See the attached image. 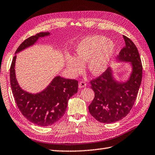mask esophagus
<instances>
[{
  "mask_svg": "<svg viewBox=\"0 0 155 155\" xmlns=\"http://www.w3.org/2000/svg\"><path fill=\"white\" fill-rule=\"evenodd\" d=\"M86 86V83L85 81H81L79 82V87L83 88Z\"/></svg>",
  "mask_w": 155,
  "mask_h": 155,
  "instance_id": "obj_1",
  "label": "esophagus"
}]
</instances>
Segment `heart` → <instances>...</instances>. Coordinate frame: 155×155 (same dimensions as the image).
<instances>
[{
  "instance_id": "heart-1",
  "label": "heart",
  "mask_w": 155,
  "mask_h": 155,
  "mask_svg": "<svg viewBox=\"0 0 155 155\" xmlns=\"http://www.w3.org/2000/svg\"><path fill=\"white\" fill-rule=\"evenodd\" d=\"M114 51V43L102 35L85 37L75 47V57L68 55L66 64L71 74L77 75L87 63L89 72L94 75L104 73L110 64Z\"/></svg>"
}]
</instances>
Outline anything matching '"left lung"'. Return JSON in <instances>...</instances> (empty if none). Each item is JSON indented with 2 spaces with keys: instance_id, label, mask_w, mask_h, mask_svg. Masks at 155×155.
Segmentation results:
<instances>
[{
  "instance_id": "8db88e82",
  "label": "left lung",
  "mask_w": 155,
  "mask_h": 155,
  "mask_svg": "<svg viewBox=\"0 0 155 155\" xmlns=\"http://www.w3.org/2000/svg\"><path fill=\"white\" fill-rule=\"evenodd\" d=\"M126 46L118 56L120 61L130 62L132 73L125 83L113 79L110 68L99 77L90 81L95 97L89 106V110L98 121L112 123L126 117L133 107L142 80V63L137 48L130 39L123 35Z\"/></svg>"
}]
</instances>
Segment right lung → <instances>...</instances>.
I'll return each mask as SVG.
<instances>
[{
  "label": "right lung",
  "instance_id": "add662e5",
  "mask_svg": "<svg viewBox=\"0 0 155 155\" xmlns=\"http://www.w3.org/2000/svg\"><path fill=\"white\" fill-rule=\"evenodd\" d=\"M48 32H41L26 39L18 47L16 53L31 46L40 37L49 35ZM14 56L10 69L11 88L15 101L21 113L29 122L39 126H51L58 122L64 114L68 101L77 93L78 81L60 76L54 78L42 92L31 94L22 90L19 86L15 75Z\"/></svg>",
  "mask_w": 155,
  "mask_h": 155
}]
</instances>
